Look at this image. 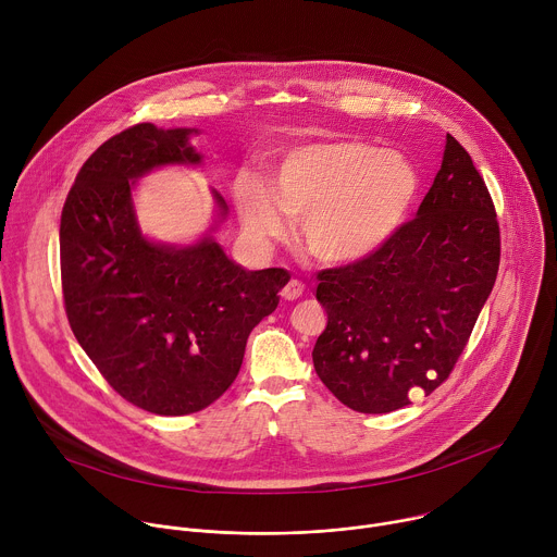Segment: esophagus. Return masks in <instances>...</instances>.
<instances>
[{
	"label": "esophagus",
	"instance_id": "34e87169",
	"mask_svg": "<svg viewBox=\"0 0 557 557\" xmlns=\"http://www.w3.org/2000/svg\"><path fill=\"white\" fill-rule=\"evenodd\" d=\"M301 293H304V284L299 282V280H290L284 288H282V297L284 299H288V301H293V299H297V297H301Z\"/></svg>",
	"mask_w": 557,
	"mask_h": 557
}]
</instances>
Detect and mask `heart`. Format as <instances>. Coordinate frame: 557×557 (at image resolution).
Wrapping results in <instances>:
<instances>
[{"label": "heart", "instance_id": "b5f03b06", "mask_svg": "<svg viewBox=\"0 0 557 557\" xmlns=\"http://www.w3.org/2000/svg\"><path fill=\"white\" fill-rule=\"evenodd\" d=\"M423 194L419 165L404 151L357 138L290 147L271 189L256 178L233 185L245 228L260 243L288 235L299 220L301 245L326 267H355L381 253L410 222Z\"/></svg>", "mask_w": 557, "mask_h": 557}]
</instances>
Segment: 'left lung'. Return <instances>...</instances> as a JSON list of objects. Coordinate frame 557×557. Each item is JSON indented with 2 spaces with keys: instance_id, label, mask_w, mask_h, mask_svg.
Here are the masks:
<instances>
[{
  "instance_id": "8db88e82",
  "label": "left lung",
  "mask_w": 557,
  "mask_h": 557,
  "mask_svg": "<svg viewBox=\"0 0 557 557\" xmlns=\"http://www.w3.org/2000/svg\"><path fill=\"white\" fill-rule=\"evenodd\" d=\"M498 264L492 196L447 134L417 218L374 258L317 275L329 324L312 348L314 372L350 410L385 414L410 406L449 376Z\"/></svg>"
}]
</instances>
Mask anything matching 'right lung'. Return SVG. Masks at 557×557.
Wrapping results in <instances>:
<instances>
[{
	"label": "right lung",
	"instance_id": "1",
	"mask_svg": "<svg viewBox=\"0 0 557 557\" xmlns=\"http://www.w3.org/2000/svg\"><path fill=\"white\" fill-rule=\"evenodd\" d=\"M196 127L134 125L106 140L78 172L61 213V284L70 329L129 404L183 417L213 404L240 372L251 331L277 308L284 269L247 271L213 233L187 245L140 231L136 183L161 168H200Z\"/></svg>",
	"mask_w": 557,
	"mask_h": 557
}]
</instances>
